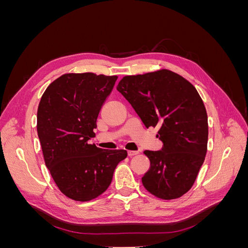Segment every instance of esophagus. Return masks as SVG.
I'll list each match as a JSON object with an SVG mask.
<instances>
[{"label": "esophagus", "mask_w": 248, "mask_h": 248, "mask_svg": "<svg viewBox=\"0 0 248 248\" xmlns=\"http://www.w3.org/2000/svg\"><path fill=\"white\" fill-rule=\"evenodd\" d=\"M138 154H139L138 151H128V156H129V157H132V156L138 155Z\"/></svg>", "instance_id": "obj_1"}]
</instances>
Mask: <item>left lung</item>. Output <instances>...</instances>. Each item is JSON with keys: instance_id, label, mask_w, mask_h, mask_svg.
I'll list each match as a JSON object with an SVG mask.
<instances>
[{"instance_id": "obj_1", "label": "left lung", "mask_w": 248, "mask_h": 248, "mask_svg": "<svg viewBox=\"0 0 248 248\" xmlns=\"http://www.w3.org/2000/svg\"><path fill=\"white\" fill-rule=\"evenodd\" d=\"M117 90L141 122L159 127V151L146 150L150 169L141 178L153 196L174 200L188 191L204 163L208 142L207 111L197 89L179 74L162 69L124 77Z\"/></svg>"}]
</instances>
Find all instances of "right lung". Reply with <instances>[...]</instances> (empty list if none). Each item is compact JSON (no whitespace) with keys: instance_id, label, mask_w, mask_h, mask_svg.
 Wrapping results in <instances>:
<instances>
[{"instance_id":"1","label":"right lung","mask_w":248,"mask_h":248,"mask_svg":"<svg viewBox=\"0 0 248 248\" xmlns=\"http://www.w3.org/2000/svg\"><path fill=\"white\" fill-rule=\"evenodd\" d=\"M118 77L67 73L46 88L37 110V132L46 166L67 198L88 202L106 191L126 150L89 144L102 104Z\"/></svg>"}]
</instances>
